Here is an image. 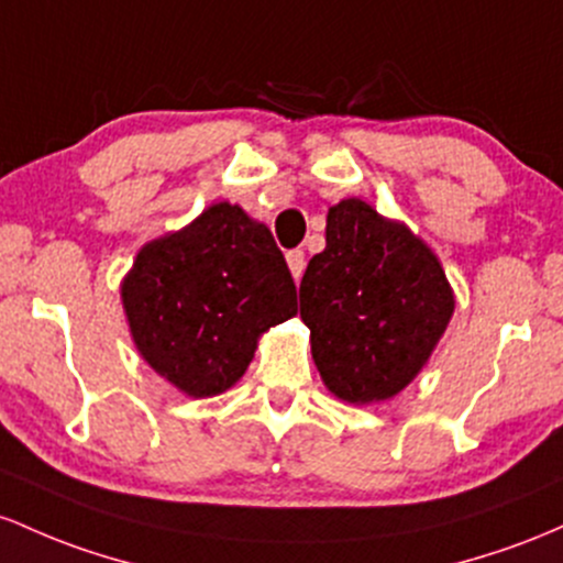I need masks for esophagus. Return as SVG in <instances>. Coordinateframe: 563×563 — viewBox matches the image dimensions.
I'll return each mask as SVG.
<instances>
[{"mask_svg": "<svg viewBox=\"0 0 563 563\" xmlns=\"http://www.w3.org/2000/svg\"><path fill=\"white\" fill-rule=\"evenodd\" d=\"M287 265L292 271V279L300 282L302 279V271H306V252L302 250H289L287 252Z\"/></svg>", "mask_w": 563, "mask_h": 563, "instance_id": "obj_1", "label": "esophagus"}]
</instances>
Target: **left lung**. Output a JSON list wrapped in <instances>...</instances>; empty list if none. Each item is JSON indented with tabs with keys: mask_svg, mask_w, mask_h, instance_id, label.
<instances>
[{
	"mask_svg": "<svg viewBox=\"0 0 563 563\" xmlns=\"http://www.w3.org/2000/svg\"><path fill=\"white\" fill-rule=\"evenodd\" d=\"M454 295L439 257L362 199L327 212V247L300 282L321 380L349 404L385 401L418 377L444 334Z\"/></svg>",
	"mask_w": 563,
	"mask_h": 563,
	"instance_id": "8db88e82",
	"label": "left lung"
}]
</instances>
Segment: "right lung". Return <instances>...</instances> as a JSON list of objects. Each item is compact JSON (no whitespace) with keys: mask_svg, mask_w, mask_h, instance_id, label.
<instances>
[{"mask_svg":"<svg viewBox=\"0 0 563 563\" xmlns=\"http://www.w3.org/2000/svg\"><path fill=\"white\" fill-rule=\"evenodd\" d=\"M122 306L145 362L207 399L244 375L265 330L298 313V289L271 231L218 201L137 252Z\"/></svg>","mask_w":563,"mask_h":563,"instance_id":"obj_1","label":"right lung"}]
</instances>
